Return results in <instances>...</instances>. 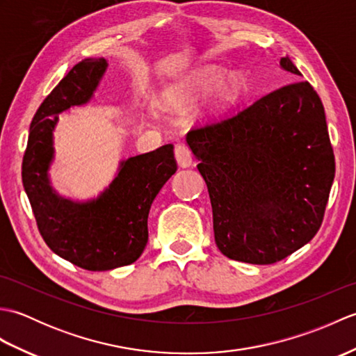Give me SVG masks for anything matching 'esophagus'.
Instances as JSON below:
<instances>
[{
    "mask_svg": "<svg viewBox=\"0 0 356 356\" xmlns=\"http://www.w3.org/2000/svg\"><path fill=\"white\" fill-rule=\"evenodd\" d=\"M174 156H176V161L180 168H188V166L193 165V153L191 149L188 148L184 143H179L174 149Z\"/></svg>",
    "mask_w": 356,
    "mask_h": 356,
    "instance_id": "34e87169",
    "label": "esophagus"
}]
</instances>
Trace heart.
<instances>
[{
    "label": "heart",
    "instance_id": "obj_1",
    "mask_svg": "<svg viewBox=\"0 0 356 356\" xmlns=\"http://www.w3.org/2000/svg\"><path fill=\"white\" fill-rule=\"evenodd\" d=\"M220 74L222 72L217 67H203V69L195 70L188 76L174 82L163 93L166 107L172 110L184 108L186 105L197 101L203 95H207L214 85L216 87L211 93V105L214 108H218L222 105L229 104L240 95L243 82L236 73L225 74L218 81Z\"/></svg>",
    "mask_w": 356,
    "mask_h": 356
}]
</instances>
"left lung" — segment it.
Masks as SVG:
<instances>
[{
  "instance_id": "left-lung-1",
  "label": "left lung",
  "mask_w": 356,
  "mask_h": 356,
  "mask_svg": "<svg viewBox=\"0 0 356 356\" xmlns=\"http://www.w3.org/2000/svg\"><path fill=\"white\" fill-rule=\"evenodd\" d=\"M280 67L301 76L289 56ZM186 143L208 186L216 245L228 259L277 263L318 232L335 157L323 102L307 81L193 128Z\"/></svg>"
}]
</instances>
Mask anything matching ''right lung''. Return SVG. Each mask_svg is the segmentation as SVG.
Masks as SVG:
<instances>
[{
    "label": "right lung",
    "mask_w": 356,
    "mask_h": 356,
    "mask_svg": "<svg viewBox=\"0 0 356 356\" xmlns=\"http://www.w3.org/2000/svg\"><path fill=\"white\" fill-rule=\"evenodd\" d=\"M107 67L104 58H88L67 73L35 113L22 157V185L44 241L87 270H110L139 259L148 241L151 203L177 170L168 143L120 162L116 177L96 199L74 202L53 190L49 168L58 115L92 99Z\"/></svg>",
    "instance_id": "add662e5"
}]
</instances>
